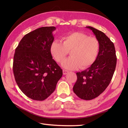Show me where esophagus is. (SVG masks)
Wrapping results in <instances>:
<instances>
[{"instance_id":"1","label":"esophagus","mask_w":128,"mask_h":128,"mask_svg":"<svg viewBox=\"0 0 128 128\" xmlns=\"http://www.w3.org/2000/svg\"><path fill=\"white\" fill-rule=\"evenodd\" d=\"M68 72H69L67 71V70H62V73H63L64 75H66Z\"/></svg>"}]
</instances>
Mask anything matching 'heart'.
Masks as SVG:
<instances>
[{
    "label": "heart",
    "instance_id": "obj_1",
    "mask_svg": "<svg viewBox=\"0 0 128 128\" xmlns=\"http://www.w3.org/2000/svg\"><path fill=\"white\" fill-rule=\"evenodd\" d=\"M100 48V42L97 38L75 32L62 37V43L54 41L50 46V52L56 60L61 63L70 52L71 56L62 62V66L70 70L78 67L85 69L96 61Z\"/></svg>",
    "mask_w": 128,
    "mask_h": 128
}]
</instances>
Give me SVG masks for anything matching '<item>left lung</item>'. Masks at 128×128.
I'll return each mask as SVG.
<instances>
[{
	"label": "left lung",
	"instance_id": "1",
	"mask_svg": "<svg viewBox=\"0 0 128 128\" xmlns=\"http://www.w3.org/2000/svg\"><path fill=\"white\" fill-rule=\"evenodd\" d=\"M86 28L90 29L98 40L100 51L90 67L76 72L78 78L73 91L81 99L91 100L98 96L109 85L116 69V56L114 45L103 32L91 26Z\"/></svg>",
	"mask_w": 128,
	"mask_h": 128
}]
</instances>
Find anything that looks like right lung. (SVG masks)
I'll list each match as a JSON object with an SVG mask.
<instances>
[{
    "label": "right lung",
    "mask_w": 128,
    "mask_h": 128,
    "mask_svg": "<svg viewBox=\"0 0 128 128\" xmlns=\"http://www.w3.org/2000/svg\"><path fill=\"white\" fill-rule=\"evenodd\" d=\"M54 26L42 27L24 36L15 50L13 72L18 88L26 96L43 100L55 90L62 70L53 59L50 46Z\"/></svg>",
    "instance_id": "obj_1"
}]
</instances>
